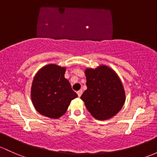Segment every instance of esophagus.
<instances>
[{
  "label": "esophagus",
  "mask_w": 157,
  "mask_h": 157,
  "mask_svg": "<svg viewBox=\"0 0 157 157\" xmlns=\"http://www.w3.org/2000/svg\"><path fill=\"white\" fill-rule=\"evenodd\" d=\"M77 95H78V97H80V96H81L82 93H83V90H80L79 91L77 92Z\"/></svg>",
  "instance_id": "1"
}]
</instances>
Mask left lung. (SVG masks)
Returning <instances> with one entry per match:
<instances>
[{
  "mask_svg": "<svg viewBox=\"0 0 157 157\" xmlns=\"http://www.w3.org/2000/svg\"><path fill=\"white\" fill-rule=\"evenodd\" d=\"M87 90L80 98L94 118L108 120L117 114L125 103L126 94L116 72L106 65L86 68Z\"/></svg>",
  "mask_w": 157,
  "mask_h": 157,
  "instance_id": "1",
  "label": "left lung"
}]
</instances>
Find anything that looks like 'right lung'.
Segmentation results:
<instances>
[{"mask_svg":"<svg viewBox=\"0 0 157 157\" xmlns=\"http://www.w3.org/2000/svg\"><path fill=\"white\" fill-rule=\"evenodd\" d=\"M66 67L49 64L40 69L31 85L34 107L40 114L58 119L65 114L77 95L65 77Z\"/></svg>","mask_w":157,"mask_h":157,"instance_id":"add662e5","label":"right lung"}]
</instances>
